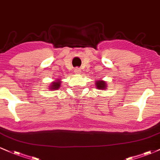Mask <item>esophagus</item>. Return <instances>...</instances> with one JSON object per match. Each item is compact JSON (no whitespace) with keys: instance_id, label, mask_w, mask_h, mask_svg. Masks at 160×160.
Masks as SVG:
<instances>
[{"instance_id":"1","label":"esophagus","mask_w":160,"mask_h":160,"mask_svg":"<svg viewBox=\"0 0 160 160\" xmlns=\"http://www.w3.org/2000/svg\"><path fill=\"white\" fill-rule=\"evenodd\" d=\"M74 73L75 74H80V73H81V70L77 68L74 69Z\"/></svg>"}]
</instances>
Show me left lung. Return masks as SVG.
<instances>
[{
    "instance_id": "1",
    "label": "left lung",
    "mask_w": 160,
    "mask_h": 160,
    "mask_svg": "<svg viewBox=\"0 0 160 160\" xmlns=\"http://www.w3.org/2000/svg\"><path fill=\"white\" fill-rule=\"evenodd\" d=\"M95 86H96L97 89H100V90H107L108 85L107 83H106V82L104 81L103 80H95Z\"/></svg>"
}]
</instances>
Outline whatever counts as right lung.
I'll return each mask as SVG.
<instances>
[{"instance_id": "right-lung-1", "label": "right lung", "mask_w": 160, "mask_h": 160, "mask_svg": "<svg viewBox=\"0 0 160 160\" xmlns=\"http://www.w3.org/2000/svg\"><path fill=\"white\" fill-rule=\"evenodd\" d=\"M61 82H62L61 79H56L55 81L51 82L50 86H49V89L51 91L57 90V89L61 86Z\"/></svg>"}]
</instances>
